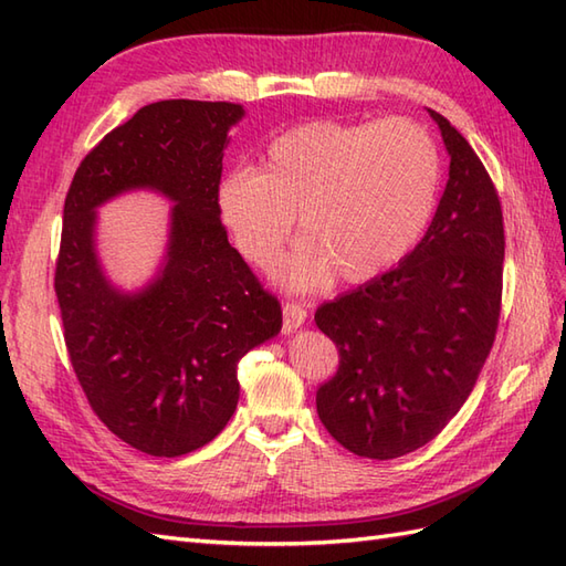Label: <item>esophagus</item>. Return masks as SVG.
Here are the masks:
<instances>
[{
    "instance_id": "34e87169",
    "label": "esophagus",
    "mask_w": 566,
    "mask_h": 566,
    "mask_svg": "<svg viewBox=\"0 0 566 566\" xmlns=\"http://www.w3.org/2000/svg\"><path fill=\"white\" fill-rule=\"evenodd\" d=\"M282 314H284V333H294L304 326L306 321V308L302 304H294V302H286L282 306Z\"/></svg>"
}]
</instances>
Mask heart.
<instances>
[{
    "instance_id": "b5f03b06",
    "label": "heart",
    "mask_w": 566,
    "mask_h": 566,
    "mask_svg": "<svg viewBox=\"0 0 566 566\" xmlns=\"http://www.w3.org/2000/svg\"><path fill=\"white\" fill-rule=\"evenodd\" d=\"M438 143L411 118L367 124L311 122L272 140L262 172L233 170L216 191L221 221L250 264L270 270L294 231L302 243L280 280L316 290L365 284L416 248L436 211Z\"/></svg>"
}]
</instances>
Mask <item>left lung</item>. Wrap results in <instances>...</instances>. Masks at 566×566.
<instances>
[{"label": "left lung", "instance_id": "left-lung-1", "mask_svg": "<svg viewBox=\"0 0 566 566\" xmlns=\"http://www.w3.org/2000/svg\"><path fill=\"white\" fill-rule=\"evenodd\" d=\"M450 177L423 240L396 264L316 311L338 347L316 391L321 423L345 450L394 460L423 448L472 394L496 338L503 216L494 182L467 138L428 109Z\"/></svg>", "mask_w": 566, "mask_h": 566}]
</instances>
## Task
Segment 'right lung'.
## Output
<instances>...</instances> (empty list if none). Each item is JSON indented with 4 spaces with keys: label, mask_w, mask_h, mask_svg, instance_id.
Masks as SVG:
<instances>
[{
    "label": "right lung",
    "mask_w": 566,
    "mask_h": 566,
    "mask_svg": "<svg viewBox=\"0 0 566 566\" xmlns=\"http://www.w3.org/2000/svg\"><path fill=\"white\" fill-rule=\"evenodd\" d=\"M245 109L165 99L106 134L65 199L55 294L72 369L116 438L153 457L211 442L231 420L238 359L282 331V306L228 243L216 191L223 150ZM172 200L154 280L124 293L96 252V209L126 190Z\"/></svg>",
    "instance_id": "add662e5"
}]
</instances>
